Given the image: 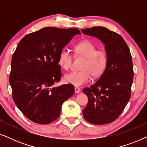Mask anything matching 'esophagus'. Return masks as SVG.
Here are the masks:
<instances>
[{"label":"esophagus","mask_w":147,"mask_h":147,"mask_svg":"<svg viewBox=\"0 0 147 147\" xmlns=\"http://www.w3.org/2000/svg\"><path fill=\"white\" fill-rule=\"evenodd\" d=\"M80 88H78V87H75V92L76 94H79L80 92Z\"/></svg>","instance_id":"1"}]
</instances>
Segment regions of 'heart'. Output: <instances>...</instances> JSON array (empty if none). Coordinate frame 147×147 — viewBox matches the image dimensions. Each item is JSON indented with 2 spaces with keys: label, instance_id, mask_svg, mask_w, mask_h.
<instances>
[{
  "label": "heart",
  "instance_id": "obj_1",
  "mask_svg": "<svg viewBox=\"0 0 147 147\" xmlns=\"http://www.w3.org/2000/svg\"><path fill=\"white\" fill-rule=\"evenodd\" d=\"M75 51L78 55L85 57L81 67L82 70L65 74L64 80L66 83L77 87L88 83L91 80V74L94 77H98L103 73L107 64L108 56L104 50H96V45L88 40L78 43L75 46ZM72 60L71 51L67 48L62 49L59 55V63L62 68L69 69Z\"/></svg>",
  "mask_w": 147,
  "mask_h": 147
}]
</instances>
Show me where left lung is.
<instances>
[{
    "label": "left lung",
    "mask_w": 147,
    "mask_h": 147,
    "mask_svg": "<svg viewBox=\"0 0 147 147\" xmlns=\"http://www.w3.org/2000/svg\"><path fill=\"white\" fill-rule=\"evenodd\" d=\"M82 32L100 39L108 56L100 78L91 87L83 90L88 97L84 117L93 124L110 123L120 115L131 95L134 74L130 49L122 36L106 27H94Z\"/></svg>",
    "instance_id": "1"
}]
</instances>
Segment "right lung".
Instances as JSON below:
<instances>
[{"label": "right lung", "instance_id": "right-lung-1", "mask_svg": "<svg viewBox=\"0 0 147 147\" xmlns=\"http://www.w3.org/2000/svg\"><path fill=\"white\" fill-rule=\"evenodd\" d=\"M78 29L45 27L25 36L11 60L9 83L18 108L31 121L46 124L59 117L62 104L74 94L71 84L53 85L61 78L60 51Z\"/></svg>", "mask_w": 147, "mask_h": 147}]
</instances>
